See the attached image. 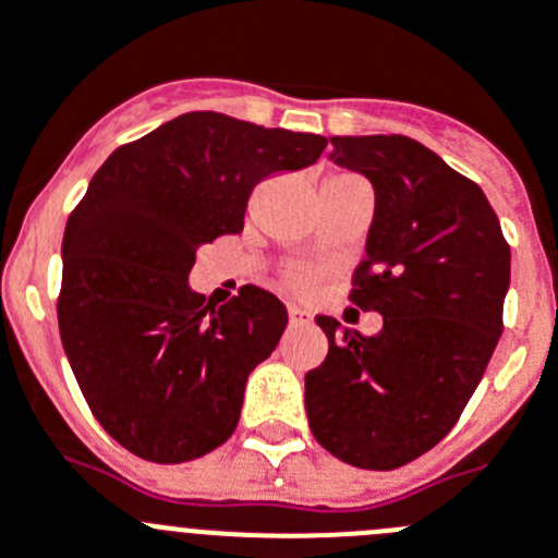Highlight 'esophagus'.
I'll return each mask as SVG.
<instances>
[{"label": "esophagus", "instance_id": "34e87169", "mask_svg": "<svg viewBox=\"0 0 558 558\" xmlns=\"http://www.w3.org/2000/svg\"><path fill=\"white\" fill-rule=\"evenodd\" d=\"M288 318H290V326H310L313 315L306 313V310H301V306H290Z\"/></svg>", "mask_w": 558, "mask_h": 558}]
</instances>
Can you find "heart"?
I'll return each mask as SVG.
<instances>
[{"label": "heart", "instance_id": "obj_1", "mask_svg": "<svg viewBox=\"0 0 558 558\" xmlns=\"http://www.w3.org/2000/svg\"><path fill=\"white\" fill-rule=\"evenodd\" d=\"M288 282L293 284L295 290H310L318 282V274H315V270H290Z\"/></svg>", "mask_w": 558, "mask_h": 558}]
</instances>
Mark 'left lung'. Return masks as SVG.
Returning a JSON list of instances; mask_svg holds the SVG:
<instances>
[{
	"instance_id": "left-lung-1",
	"label": "left lung",
	"mask_w": 558,
	"mask_h": 558,
	"mask_svg": "<svg viewBox=\"0 0 558 558\" xmlns=\"http://www.w3.org/2000/svg\"><path fill=\"white\" fill-rule=\"evenodd\" d=\"M337 166L376 191L367 257L349 299L379 335L318 315L329 354L306 373L315 439L342 462L396 470L459 421L504 331L512 254L473 179L407 135L331 137Z\"/></svg>"
}]
</instances>
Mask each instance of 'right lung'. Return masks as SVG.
<instances>
[{
  "instance_id": "right-lung-1",
  "label": "right lung",
  "mask_w": 558,
  "mask_h": 558,
  "mask_svg": "<svg viewBox=\"0 0 558 558\" xmlns=\"http://www.w3.org/2000/svg\"><path fill=\"white\" fill-rule=\"evenodd\" d=\"M326 137L185 112L119 146L63 234L58 326L90 412L160 464L216 451L240 421L248 373L288 326L274 293L221 306L187 284L196 248L243 229L259 179L313 166Z\"/></svg>"
}]
</instances>
